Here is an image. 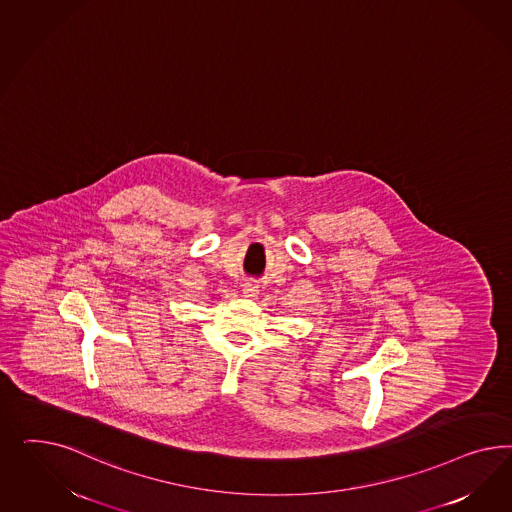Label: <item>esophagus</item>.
<instances>
[{
    "label": "esophagus",
    "mask_w": 512,
    "mask_h": 512,
    "mask_svg": "<svg viewBox=\"0 0 512 512\" xmlns=\"http://www.w3.org/2000/svg\"><path fill=\"white\" fill-rule=\"evenodd\" d=\"M242 295L246 296V298H255V296L259 295V285H257V281H253V279L246 281V283L242 285Z\"/></svg>",
    "instance_id": "obj_1"
}]
</instances>
